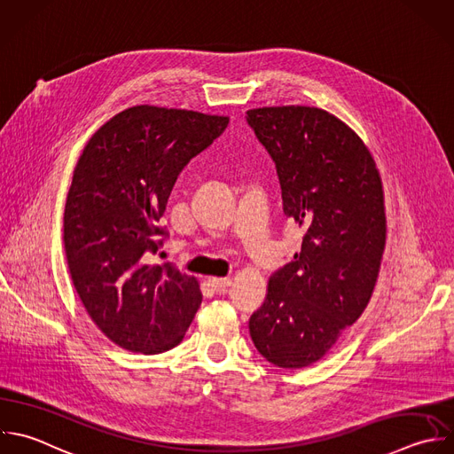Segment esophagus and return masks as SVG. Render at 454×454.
Instances as JSON below:
<instances>
[{"label": "esophagus", "instance_id": "esophagus-1", "mask_svg": "<svg viewBox=\"0 0 454 454\" xmlns=\"http://www.w3.org/2000/svg\"><path fill=\"white\" fill-rule=\"evenodd\" d=\"M209 284H211V287L216 291V293H225L227 291V287L231 286V278H216V277H213V278H209Z\"/></svg>", "mask_w": 454, "mask_h": 454}]
</instances>
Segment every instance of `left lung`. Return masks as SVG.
Returning <instances> with one entry per match:
<instances>
[{"instance_id":"obj_1","label":"left lung","mask_w":454,"mask_h":454,"mask_svg":"<svg viewBox=\"0 0 454 454\" xmlns=\"http://www.w3.org/2000/svg\"><path fill=\"white\" fill-rule=\"evenodd\" d=\"M275 161L282 209L305 229L248 321L257 351L286 369L323 358L367 307L385 248L381 179L360 137L312 106L247 112Z\"/></svg>"}]
</instances>
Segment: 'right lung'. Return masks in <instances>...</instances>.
<instances>
[{
    "label": "right lung",
    "instance_id": "add662e5",
    "mask_svg": "<svg viewBox=\"0 0 454 454\" xmlns=\"http://www.w3.org/2000/svg\"><path fill=\"white\" fill-rule=\"evenodd\" d=\"M227 124L140 105L101 126L78 160L64 213L67 264L89 316L124 349H172L200 307L195 277L147 261L168 236L158 223L177 176Z\"/></svg>",
    "mask_w": 454,
    "mask_h": 454
}]
</instances>
